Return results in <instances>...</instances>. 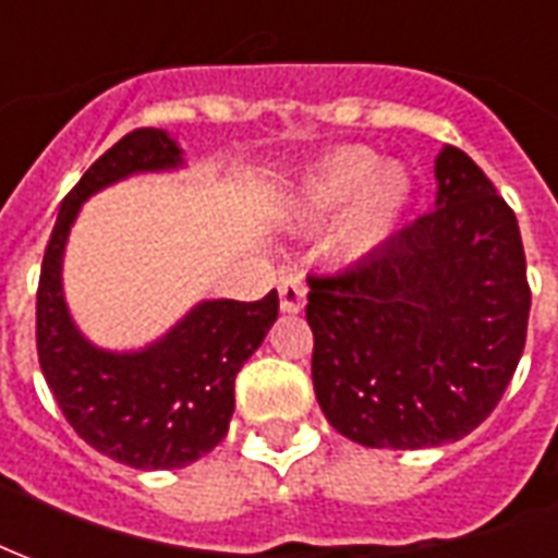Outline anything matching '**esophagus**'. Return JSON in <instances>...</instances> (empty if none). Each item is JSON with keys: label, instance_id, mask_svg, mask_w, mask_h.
I'll list each match as a JSON object with an SVG mask.
<instances>
[{"label": "esophagus", "instance_id": "34e87169", "mask_svg": "<svg viewBox=\"0 0 558 558\" xmlns=\"http://www.w3.org/2000/svg\"><path fill=\"white\" fill-rule=\"evenodd\" d=\"M279 306H282V312H300L306 306V282L296 274L279 279Z\"/></svg>", "mask_w": 558, "mask_h": 558}]
</instances>
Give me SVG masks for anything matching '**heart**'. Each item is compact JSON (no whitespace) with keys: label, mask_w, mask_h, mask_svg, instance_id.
<instances>
[{"label":"heart","mask_w":558,"mask_h":558,"mask_svg":"<svg viewBox=\"0 0 558 558\" xmlns=\"http://www.w3.org/2000/svg\"><path fill=\"white\" fill-rule=\"evenodd\" d=\"M408 195L410 181L401 166L377 162L365 148H344L312 169L296 210L303 219H320L351 201L336 231V246L344 255H365L396 229Z\"/></svg>","instance_id":"b5f03b06"}]
</instances>
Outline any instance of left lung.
<instances>
[{"label": "left lung", "instance_id": "obj_1", "mask_svg": "<svg viewBox=\"0 0 558 558\" xmlns=\"http://www.w3.org/2000/svg\"><path fill=\"white\" fill-rule=\"evenodd\" d=\"M437 207L339 274H308L312 384L372 449H425L485 422L526 344L518 217L463 150L437 160Z\"/></svg>", "mask_w": 558, "mask_h": 558}]
</instances>
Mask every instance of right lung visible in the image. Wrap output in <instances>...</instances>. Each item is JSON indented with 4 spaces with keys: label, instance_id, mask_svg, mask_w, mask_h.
<instances>
[{
    "label": "right lung",
    "instance_id": "1",
    "mask_svg": "<svg viewBox=\"0 0 558 558\" xmlns=\"http://www.w3.org/2000/svg\"><path fill=\"white\" fill-rule=\"evenodd\" d=\"M181 148L140 128L97 157L64 195L38 279L35 341L47 386L92 449L136 470H174L217 449L234 413V377L279 315L276 291L255 300H207L140 353H107L80 336L62 294V252L85 198L133 172L174 169Z\"/></svg>",
    "mask_w": 558,
    "mask_h": 558
}]
</instances>
